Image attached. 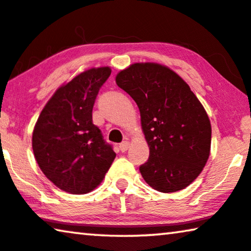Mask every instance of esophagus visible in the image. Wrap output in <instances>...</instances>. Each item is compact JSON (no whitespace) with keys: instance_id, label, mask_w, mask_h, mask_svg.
I'll return each instance as SVG.
<instances>
[{"instance_id":"esophagus-1","label":"esophagus","mask_w":251,"mask_h":251,"mask_svg":"<svg viewBox=\"0 0 251 251\" xmlns=\"http://www.w3.org/2000/svg\"><path fill=\"white\" fill-rule=\"evenodd\" d=\"M128 148H129V143L127 142V141H124V142H122L121 144H119V149H121L122 152H125Z\"/></svg>"}]
</instances>
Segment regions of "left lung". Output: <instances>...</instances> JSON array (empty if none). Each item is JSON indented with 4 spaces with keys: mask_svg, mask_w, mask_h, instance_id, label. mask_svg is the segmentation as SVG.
I'll use <instances>...</instances> for the list:
<instances>
[{
    "mask_svg": "<svg viewBox=\"0 0 251 251\" xmlns=\"http://www.w3.org/2000/svg\"><path fill=\"white\" fill-rule=\"evenodd\" d=\"M116 83L139 107L149 146L142 177L159 192H176L199 176L210 152L211 126L190 86L167 67L134 63Z\"/></svg>",
    "mask_w": 251,
    "mask_h": 251,
    "instance_id": "left-lung-1",
    "label": "left lung"
}]
</instances>
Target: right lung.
Wrapping results in <instances>:
<instances>
[{"label": "right lung", "mask_w": 251, "mask_h": 251, "mask_svg": "<svg viewBox=\"0 0 251 251\" xmlns=\"http://www.w3.org/2000/svg\"><path fill=\"white\" fill-rule=\"evenodd\" d=\"M109 67L86 70L56 90L33 132L35 159L63 191L84 195L100 184L116 153L93 124L92 110Z\"/></svg>", "instance_id": "right-lung-1"}]
</instances>
